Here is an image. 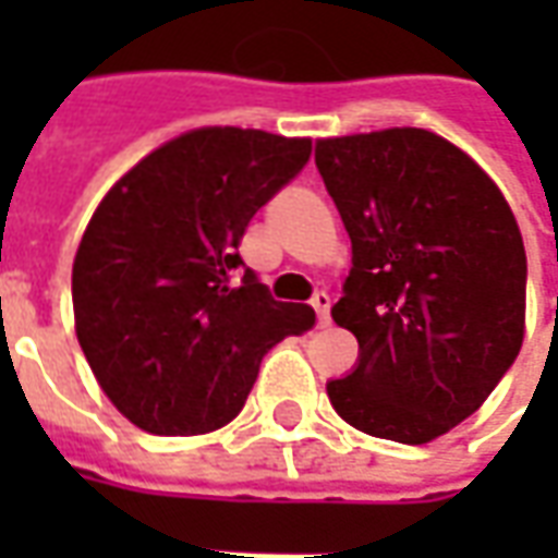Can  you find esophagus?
Wrapping results in <instances>:
<instances>
[{
	"label": "esophagus",
	"instance_id": "34e87169",
	"mask_svg": "<svg viewBox=\"0 0 558 558\" xmlns=\"http://www.w3.org/2000/svg\"><path fill=\"white\" fill-rule=\"evenodd\" d=\"M314 311L316 319H319V326H328V311H331V295L328 292H316L314 295Z\"/></svg>",
	"mask_w": 558,
	"mask_h": 558
}]
</instances>
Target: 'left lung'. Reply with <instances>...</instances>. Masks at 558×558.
Returning <instances> with one entry per match:
<instances>
[{
    "label": "left lung",
    "instance_id": "obj_1",
    "mask_svg": "<svg viewBox=\"0 0 558 558\" xmlns=\"http://www.w3.org/2000/svg\"><path fill=\"white\" fill-rule=\"evenodd\" d=\"M316 170L352 239L331 316L359 340L328 400L355 430L433 442L490 398L523 347L514 211L463 148L424 128L316 140Z\"/></svg>",
    "mask_w": 558,
    "mask_h": 558
}]
</instances>
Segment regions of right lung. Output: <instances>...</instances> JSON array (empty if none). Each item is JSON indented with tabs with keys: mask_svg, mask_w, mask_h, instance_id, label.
Segmentation results:
<instances>
[{
	"mask_svg": "<svg viewBox=\"0 0 558 558\" xmlns=\"http://www.w3.org/2000/svg\"><path fill=\"white\" fill-rule=\"evenodd\" d=\"M311 158V137L196 128L134 163L80 239L74 328L101 391L140 430L196 436L239 415L275 343L314 328L275 302L239 244Z\"/></svg>",
	"mask_w": 558,
	"mask_h": 558,
	"instance_id": "add662e5",
	"label": "right lung"
}]
</instances>
